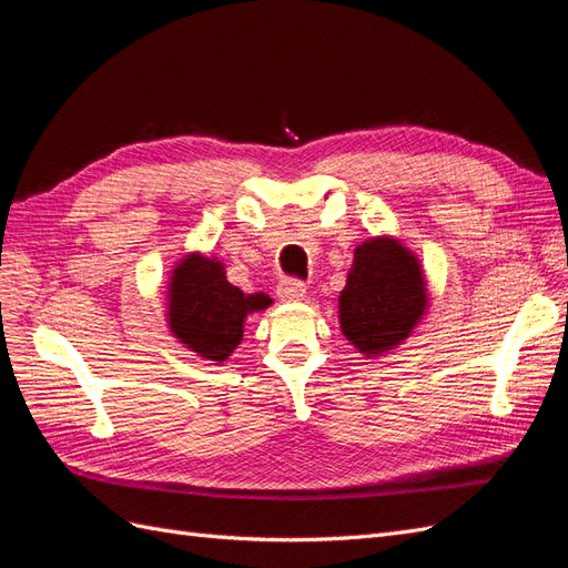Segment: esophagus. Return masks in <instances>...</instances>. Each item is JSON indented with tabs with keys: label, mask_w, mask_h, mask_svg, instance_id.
<instances>
[{
	"label": "esophagus",
	"mask_w": 568,
	"mask_h": 568,
	"mask_svg": "<svg viewBox=\"0 0 568 568\" xmlns=\"http://www.w3.org/2000/svg\"><path fill=\"white\" fill-rule=\"evenodd\" d=\"M305 294H307L305 286L296 280H284L277 286V296L284 303H301V301H305Z\"/></svg>",
	"instance_id": "esophagus-1"
}]
</instances>
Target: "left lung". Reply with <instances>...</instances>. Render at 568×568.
Masks as SVG:
<instances>
[{
  "instance_id": "1",
  "label": "left lung",
  "mask_w": 568,
  "mask_h": 568,
  "mask_svg": "<svg viewBox=\"0 0 568 568\" xmlns=\"http://www.w3.org/2000/svg\"><path fill=\"white\" fill-rule=\"evenodd\" d=\"M432 307L424 265L393 234L357 244L346 286L338 296V326L367 359L395 351Z\"/></svg>"
}]
</instances>
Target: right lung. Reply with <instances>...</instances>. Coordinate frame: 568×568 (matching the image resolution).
Wrapping results in <instances>:
<instances>
[{
  "mask_svg": "<svg viewBox=\"0 0 568 568\" xmlns=\"http://www.w3.org/2000/svg\"><path fill=\"white\" fill-rule=\"evenodd\" d=\"M165 326L182 343L213 365L227 363L244 338L248 315L274 303L263 291L244 294L227 282L225 263L215 255L189 251L170 270L165 284Z\"/></svg>",
  "mask_w": 568,
  "mask_h": 568,
  "instance_id": "obj_1",
  "label": "right lung"
}]
</instances>
